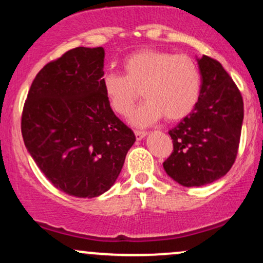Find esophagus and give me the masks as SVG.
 Listing matches in <instances>:
<instances>
[{
	"label": "esophagus",
	"instance_id": "34e87169",
	"mask_svg": "<svg viewBox=\"0 0 263 263\" xmlns=\"http://www.w3.org/2000/svg\"><path fill=\"white\" fill-rule=\"evenodd\" d=\"M135 135H136V138L140 141V140H142V138L146 137L147 132L146 131H135Z\"/></svg>",
	"mask_w": 263,
	"mask_h": 263
}]
</instances>
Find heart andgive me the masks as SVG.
<instances>
[{"label": "heart", "mask_w": 263, "mask_h": 263, "mask_svg": "<svg viewBox=\"0 0 263 263\" xmlns=\"http://www.w3.org/2000/svg\"><path fill=\"white\" fill-rule=\"evenodd\" d=\"M123 75L106 73L101 87L108 106L120 116L131 112L142 95L143 104L131 122L144 127L164 116L178 121L194 110L201 90V74L192 57L163 50H140L123 60Z\"/></svg>", "instance_id": "1"}]
</instances>
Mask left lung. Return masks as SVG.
Returning a JSON list of instances; mask_svg holds the SVG:
<instances>
[{
    "instance_id": "1",
    "label": "left lung",
    "mask_w": 263,
    "mask_h": 263,
    "mask_svg": "<svg viewBox=\"0 0 263 263\" xmlns=\"http://www.w3.org/2000/svg\"><path fill=\"white\" fill-rule=\"evenodd\" d=\"M201 90L194 110L168 134L173 152L165 173L183 186H201L224 177L240 143L243 101L240 90L218 60L198 59Z\"/></svg>"
}]
</instances>
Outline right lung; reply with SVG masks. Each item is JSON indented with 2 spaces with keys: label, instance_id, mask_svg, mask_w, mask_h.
<instances>
[{
  "label": "right lung",
  "instance_id": "1",
  "mask_svg": "<svg viewBox=\"0 0 263 263\" xmlns=\"http://www.w3.org/2000/svg\"><path fill=\"white\" fill-rule=\"evenodd\" d=\"M105 50L78 47L33 80L22 112L23 141L45 178L69 195L95 198L121 172L136 137L101 87Z\"/></svg>",
  "mask_w": 263,
  "mask_h": 263
}]
</instances>
